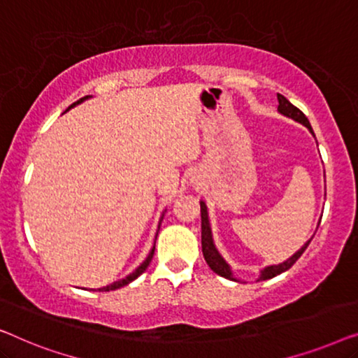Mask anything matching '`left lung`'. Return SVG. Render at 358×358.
Listing matches in <instances>:
<instances>
[{"label":"left lung","mask_w":358,"mask_h":358,"mask_svg":"<svg viewBox=\"0 0 358 358\" xmlns=\"http://www.w3.org/2000/svg\"><path fill=\"white\" fill-rule=\"evenodd\" d=\"M278 100H279V107H278L279 113L285 115V117L295 120V122H299L301 124H305V127L310 129V133L313 134V129H311V124L308 122V118L305 117V113L301 112V110L296 108L295 105H292L289 100L284 97V95L278 94ZM310 241H311V238L306 241V243L301 246V248L296 251L294 256H290L289 259L284 261V263L274 264V266H268V268H264L263 271H261V274H259V280L273 279V278H275V275L285 273L287 269H290L292 266L295 264V261L299 259L301 255H303V251L306 250V246L310 245ZM201 245H203V255H204L206 263L209 264V268L213 269L215 274L222 275V278H225V279L235 280L234 274H231L230 266L225 263V259L222 258V256H220V253H219L217 248H215V245H214L213 231H210L209 217H208V208H206L204 201H201Z\"/></svg>","instance_id":"1"}]
</instances>
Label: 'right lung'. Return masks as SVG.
Segmentation results:
<instances>
[{
    "mask_svg": "<svg viewBox=\"0 0 358 358\" xmlns=\"http://www.w3.org/2000/svg\"><path fill=\"white\" fill-rule=\"evenodd\" d=\"M89 97H90V95H85V97H83V99H79V100H78V102H74L73 105H69V107L66 108V112H68V110H69V108H73V107H74V105H78V103H80V102H84V100H85V99H89ZM162 217H164V215H162ZM160 222H162V219H160ZM160 222H159V229H160ZM154 250H155V245H154V248H152V250H150V253H149V256H148V258H145V259L143 261V264H141L138 269H136V271H133V273H131L129 275H127V278H124V279H120V280H117V282H113V284H110V285H107V287H102V289H99V292H110V290H117V289H120V287H124V285H128V284H129V282H133L134 279H138V278H139V275H141V274H143L145 269H148V266H149V263H150V261H152V256H154Z\"/></svg>",
    "mask_w": 358,
    "mask_h": 358,
    "instance_id": "right-lung-1",
    "label": "right lung"
}]
</instances>
